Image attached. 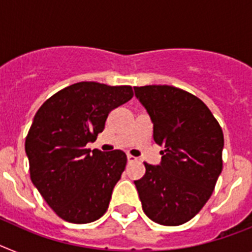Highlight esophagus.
Listing matches in <instances>:
<instances>
[{
  "mask_svg": "<svg viewBox=\"0 0 252 252\" xmlns=\"http://www.w3.org/2000/svg\"><path fill=\"white\" fill-rule=\"evenodd\" d=\"M126 158H128V161H129V162L137 161V158H134V156H132V155H130V154H128V155H126Z\"/></svg>",
  "mask_w": 252,
  "mask_h": 252,
  "instance_id": "obj_1",
  "label": "esophagus"
}]
</instances>
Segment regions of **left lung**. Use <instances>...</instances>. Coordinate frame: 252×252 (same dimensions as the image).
I'll return each instance as SVG.
<instances>
[{"label":"left lung","mask_w":252,"mask_h":252,"mask_svg":"<svg viewBox=\"0 0 252 252\" xmlns=\"http://www.w3.org/2000/svg\"><path fill=\"white\" fill-rule=\"evenodd\" d=\"M162 146L160 165L145 162L134 181L145 214L162 225L191 220L208 202L223 169V130L198 97L173 86L134 87Z\"/></svg>","instance_id":"left-lung-1"}]
</instances>
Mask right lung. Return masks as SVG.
I'll return each instance as SVG.
<instances>
[{
	"instance_id": "1",
	"label": "right lung",
	"mask_w": 252,
	"mask_h": 252,
	"mask_svg": "<svg viewBox=\"0 0 252 252\" xmlns=\"http://www.w3.org/2000/svg\"><path fill=\"white\" fill-rule=\"evenodd\" d=\"M133 97L130 86L79 82L51 96L35 114L25 152L33 185L69 223L100 219L126 165L120 150L86 149L105 128L110 111Z\"/></svg>"
}]
</instances>
